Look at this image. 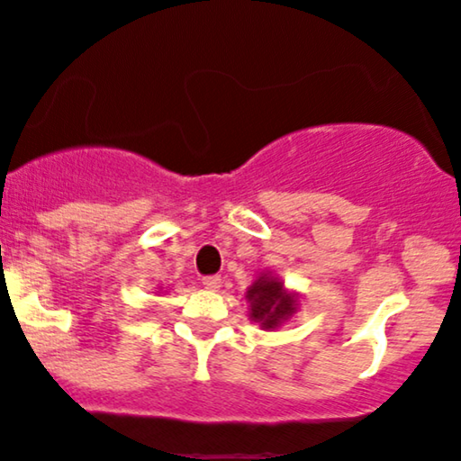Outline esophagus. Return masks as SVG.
Instances as JSON below:
<instances>
[{
  "mask_svg": "<svg viewBox=\"0 0 461 461\" xmlns=\"http://www.w3.org/2000/svg\"><path fill=\"white\" fill-rule=\"evenodd\" d=\"M202 285L206 287V290H212L216 292L221 287V276L219 275H210V276H203L202 279Z\"/></svg>",
  "mask_w": 461,
  "mask_h": 461,
  "instance_id": "esophagus-1",
  "label": "esophagus"
}]
</instances>
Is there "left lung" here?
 I'll return each mask as SVG.
<instances>
[{"mask_svg":"<svg viewBox=\"0 0 461 461\" xmlns=\"http://www.w3.org/2000/svg\"><path fill=\"white\" fill-rule=\"evenodd\" d=\"M249 318L259 321L264 330L276 329L296 313V294L287 292L281 279L270 273H262L247 290Z\"/></svg>","mask_w":461,"mask_h":461,"instance_id":"8db88e82","label":"left lung"}]
</instances>
